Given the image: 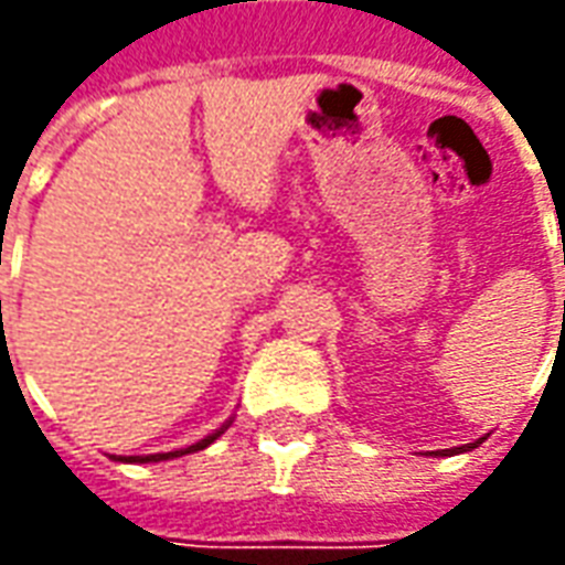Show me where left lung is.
I'll use <instances>...</instances> for the list:
<instances>
[{"label": "left lung", "mask_w": 565, "mask_h": 565, "mask_svg": "<svg viewBox=\"0 0 565 565\" xmlns=\"http://www.w3.org/2000/svg\"><path fill=\"white\" fill-rule=\"evenodd\" d=\"M481 441H484V438H478V441H469V445H460V448H450V450H445V454H462V450H472V448H478V445H481ZM436 454H441V450H436Z\"/></svg>", "instance_id": "left-lung-1"}]
</instances>
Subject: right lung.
I'll return each instance as SVG.
<instances>
[{"instance_id": "add662e5", "label": "right lung", "mask_w": 565, "mask_h": 565, "mask_svg": "<svg viewBox=\"0 0 565 565\" xmlns=\"http://www.w3.org/2000/svg\"><path fill=\"white\" fill-rule=\"evenodd\" d=\"M230 424H233V417H230V420H226V424H223V426H217V429H214L211 436L199 438L196 445H190V448L169 450V454H145V457H111V460H120V462H160V460H174V457H184V454H196V450L209 448L214 438H221L223 433L230 429Z\"/></svg>"}]
</instances>
